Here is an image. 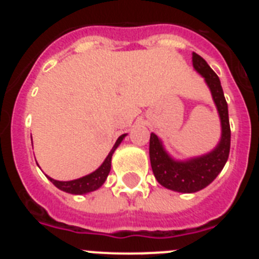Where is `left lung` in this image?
Here are the masks:
<instances>
[{"instance_id":"8db88e82","label":"left lung","mask_w":259,"mask_h":259,"mask_svg":"<svg viewBox=\"0 0 259 259\" xmlns=\"http://www.w3.org/2000/svg\"><path fill=\"white\" fill-rule=\"evenodd\" d=\"M193 67L198 71L211 91L212 98L218 109L222 122V139L218 146L209 154L194 158L187 162H176L164 152L162 143L154 134L150 135V164L158 183L167 189L183 193H193L203 189L223 170L230 155L231 128L228 119V106L218 75L211 70L207 62L193 53Z\"/></svg>"}]
</instances>
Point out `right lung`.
Segmentation results:
<instances>
[{
    "instance_id": "add662e5",
    "label": "right lung",
    "mask_w": 259,
    "mask_h": 259,
    "mask_svg": "<svg viewBox=\"0 0 259 259\" xmlns=\"http://www.w3.org/2000/svg\"><path fill=\"white\" fill-rule=\"evenodd\" d=\"M125 135H122V136L116 140L115 145H114V148L111 149V152L109 153V155L106 157L104 163L98 167L95 172L89 174V175L87 176H83V178H80V179L71 180V182H58V180H54L52 179V178H49V180L53 184L56 185L57 188L61 189V191L63 192H67V193L84 194L96 191V189L100 188V187L105 183V180H106L107 175H109L110 172V168H111V157H113L114 150L116 149V146L120 144V141L123 140V137Z\"/></svg>"
}]
</instances>
